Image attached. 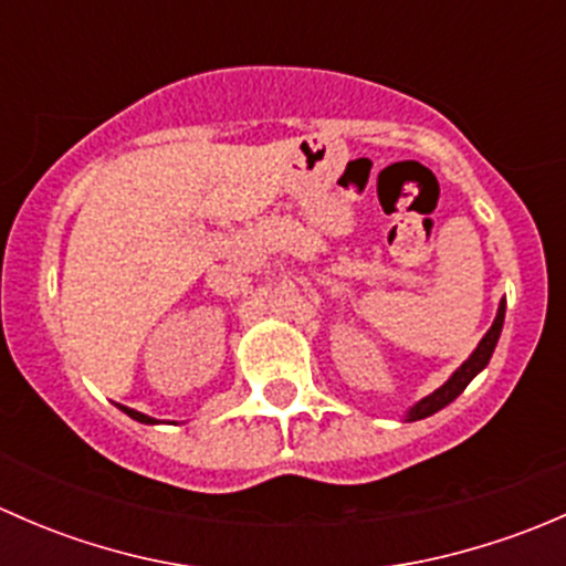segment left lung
I'll return each mask as SVG.
<instances>
[{"label":"left lung","mask_w":566,"mask_h":566,"mask_svg":"<svg viewBox=\"0 0 566 566\" xmlns=\"http://www.w3.org/2000/svg\"><path fill=\"white\" fill-rule=\"evenodd\" d=\"M504 310H506V306H504V301H501L499 315H495V323L490 325V331L484 334V339L479 342V347L473 350V356L468 358L465 364H462L458 373H454L452 378H449L447 384L441 386V389L432 391L430 397L421 399L419 405H413V408H410V413H408V421L427 419V416H432V413H438L441 408H447V405L452 402V399H458L460 394L465 391V386L471 384V380L476 378V375L482 373L484 367H488L490 356H493V350H495V342H499V336H501V325H504Z\"/></svg>","instance_id":"8db88e82"}]
</instances>
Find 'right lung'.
<instances>
[{
  "instance_id": "obj_1",
  "label": "right lung",
  "mask_w": 566,
  "mask_h": 566,
  "mask_svg": "<svg viewBox=\"0 0 566 566\" xmlns=\"http://www.w3.org/2000/svg\"><path fill=\"white\" fill-rule=\"evenodd\" d=\"M125 413L130 416V419H136V421H145V424H153V421L156 419H150V416H145V413H139V410H130V408H123Z\"/></svg>"
}]
</instances>
